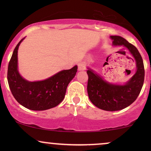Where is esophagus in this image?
I'll return each instance as SVG.
<instances>
[{
	"instance_id": "1",
	"label": "esophagus",
	"mask_w": 151,
	"mask_h": 151,
	"mask_svg": "<svg viewBox=\"0 0 151 151\" xmlns=\"http://www.w3.org/2000/svg\"><path fill=\"white\" fill-rule=\"evenodd\" d=\"M78 71H84V70L86 69L85 65H84V63H82L78 64Z\"/></svg>"
}]
</instances>
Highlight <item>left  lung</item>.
I'll use <instances>...</instances> for the list:
<instances>
[{
	"label": "left lung",
	"instance_id": "left-lung-1",
	"mask_svg": "<svg viewBox=\"0 0 151 151\" xmlns=\"http://www.w3.org/2000/svg\"><path fill=\"white\" fill-rule=\"evenodd\" d=\"M110 38L113 47L122 46L129 51L135 61V73L125 83L113 84L87 67V92L91 102L98 108L115 111L127 108L137 99L144 84V67L142 58L135 46L121 36H111Z\"/></svg>",
	"mask_w": 151,
	"mask_h": 151
}]
</instances>
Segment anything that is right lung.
I'll return each mask as SVG.
<instances>
[{
    "label": "right lung",
    "instance_id": "1",
    "mask_svg": "<svg viewBox=\"0 0 151 151\" xmlns=\"http://www.w3.org/2000/svg\"><path fill=\"white\" fill-rule=\"evenodd\" d=\"M22 38L14 49L7 70V80L16 101L33 111H45L56 106L64 100L68 84L75 77L78 66L62 70L45 80L31 82L18 71V50Z\"/></svg>",
    "mask_w": 151,
    "mask_h": 151
}]
</instances>
